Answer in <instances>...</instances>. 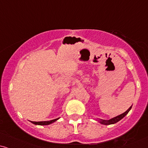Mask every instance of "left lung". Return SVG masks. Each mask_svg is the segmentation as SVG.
Instances as JSON below:
<instances>
[{"label": "left lung", "mask_w": 148, "mask_h": 148, "mask_svg": "<svg viewBox=\"0 0 148 148\" xmlns=\"http://www.w3.org/2000/svg\"><path fill=\"white\" fill-rule=\"evenodd\" d=\"M132 106H130V107L126 111H125L124 113L121 114V115H119L116 116V117H113V118H112V119H108V120H104V119H99V120H97V119H96V120L98 121L100 123V124H104V125H110V124H115V123L118 122L119 121H120L121 119L124 118L125 116H126V115H127V114L128 113V112L130 111V109H131Z\"/></svg>", "instance_id": "1"}]
</instances>
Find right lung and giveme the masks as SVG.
Segmentation results:
<instances>
[{"instance_id": "1", "label": "right lung", "mask_w": 148, "mask_h": 148, "mask_svg": "<svg viewBox=\"0 0 148 148\" xmlns=\"http://www.w3.org/2000/svg\"><path fill=\"white\" fill-rule=\"evenodd\" d=\"M59 119V118L52 119V120H50V121H31V123H33V124L40 125V126H44V125L51 124H52V123L55 122V121L58 120Z\"/></svg>"}]
</instances>
